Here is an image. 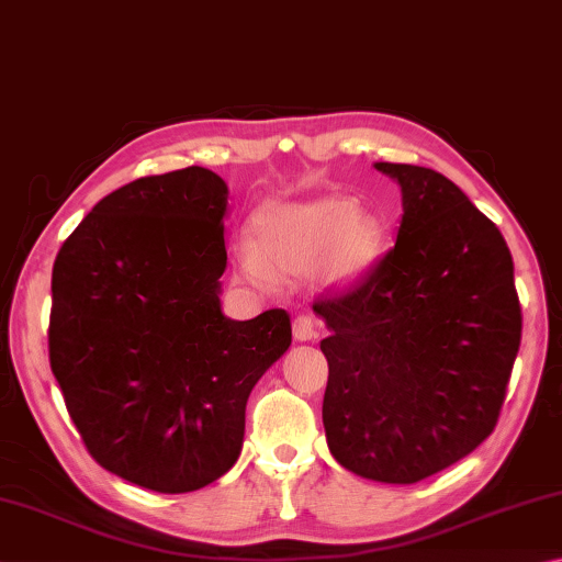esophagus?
Masks as SVG:
<instances>
[{"label":"esophagus","instance_id":"1","mask_svg":"<svg viewBox=\"0 0 562 562\" xmlns=\"http://www.w3.org/2000/svg\"><path fill=\"white\" fill-rule=\"evenodd\" d=\"M316 338V321L311 316H299L293 321V340L299 342H308Z\"/></svg>","mask_w":562,"mask_h":562}]
</instances>
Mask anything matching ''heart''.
Returning a JSON list of instances; mask_svg holds the SVG:
<instances>
[{"label":"heart","instance_id":"obj_1","mask_svg":"<svg viewBox=\"0 0 562 562\" xmlns=\"http://www.w3.org/2000/svg\"><path fill=\"white\" fill-rule=\"evenodd\" d=\"M387 246L385 222L352 196L273 202L256 220V241L241 239L234 263L246 283L271 289L279 276H306L321 289L346 291L368 279Z\"/></svg>","mask_w":562,"mask_h":562}]
</instances>
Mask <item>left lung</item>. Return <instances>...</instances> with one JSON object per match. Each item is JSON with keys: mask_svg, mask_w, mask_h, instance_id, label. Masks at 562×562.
Wrapping results in <instances>:
<instances>
[{"mask_svg": "<svg viewBox=\"0 0 562 562\" xmlns=\"http://www.w3.org/2000/svg\"><path fill=\"white\" fill-rule=\"evenodd\" d=\"M402 192L397 241L368 279L313 303L330 330L323 427L342 469L417 484L496 427L520 346L514 259L441 172L375 162Z\"/></svg>", "mask_w": 562, "mask_h": 562, "instance_id": "obj_1", "label": "left lung"}]
</instances>
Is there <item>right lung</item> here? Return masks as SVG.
Segmentation results:
<instances>
[{"mask_svg": "<svg viewBox=\"0 0 562 562\" xmlns=\"http://www.w3.org/2000/svg\"><path fill=\"white\" fill-rule=\"evenodd\" d=\"M226 200L206 167L140 177L54 261L48 360L68 415L98 464L160 494L236 464L246 400L291 346L286 311L222 313Z\"/></svg>", "mask_w": 562, "mask_h": 562, "instance_id": "obj_1", "label": "right lung"}]
</instances>
